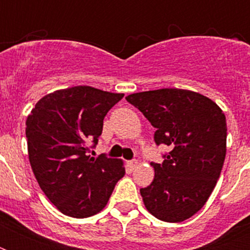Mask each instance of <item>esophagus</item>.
<instances>
[{
  "label": "esophagus",
  "mask_w": 250,
  "mask_h": 250,
  "mask_svg": "<svg viewBox=\"0 0 250 250\" xmlns=\"http://www.w3.org/2000/svg\"><path fill=\"white\" fill-rule=\"evenodd\" d=\"M128 167L131 168V170H133V168H136L137 166H139V162H137V160H132V161H128Z\"/></svg>",
  "instance_id": "1"
}]
</instances>
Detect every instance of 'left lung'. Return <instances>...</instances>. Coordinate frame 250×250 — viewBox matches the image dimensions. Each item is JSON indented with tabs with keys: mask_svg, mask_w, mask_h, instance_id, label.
Returning <instances> with one entry per match:
<instances>
[{
	"mask_svg": "<svg viewBox=\"0 0 250 250\" xmlns=\"http://www.w3.org/2000/svg\"><path fill=\"white\" fill-rule=\"evenodd\" d=\"M125 100L156 128L154 141L171 150L154 164V179L140 193L149 213L178 223L205 205L221 175L227 125L221 107L200 93L164 88L129 94Z\"/></svg>",
	"mask_w": 250,
	"mask_h": 250,
	"instance_id": "obj_1",
	"label": "left lung"
}]
</instances>
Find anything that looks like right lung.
Masks as SVG:
<instances>
[{
	"label": "right lung",
	"mask_w": 250,
	"mask_h": 250,
	"mask_svg": "<svg viewBox=\"0 0 250 250\" xmlns=\"http://www.w3.org/2000/svg\"><path fill=\"white\" fill-rule=\"evenodd\" d=\"M123 93L78 85L41 98L27 117L29 164L39 186L64 215L100 213L125 176L123 161L101 154L90 158L102 133L104 118Z\"/></svg>",
	"instance_id": "right-lung-1"
}]
</instances>
